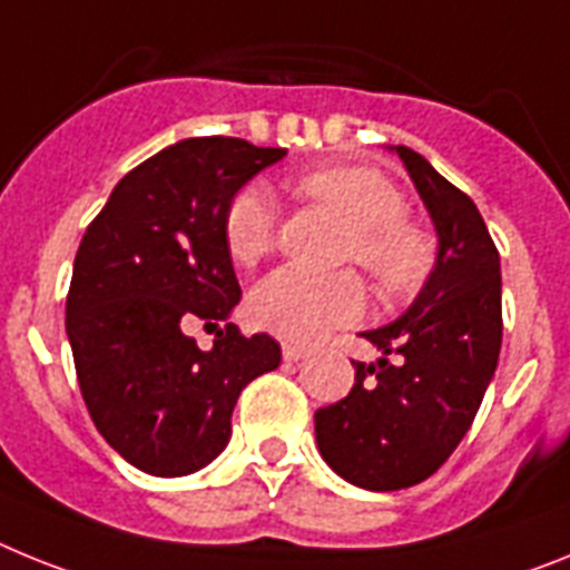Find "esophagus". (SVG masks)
<instances>
[{"instance_id":"obj_1","label":"esophagus","mask_w":570,"mask_h":570,"mask_svg":"<svg viewBox=\"0 0 570 570\" xmlns=\"http://www.w3.org/2000/svg\"><path fill=\"white\" fill-rule=\"evenodd\" d=\"M309 355V350L301 344H284V361H301Z\"/></svg>"}]
</instances>
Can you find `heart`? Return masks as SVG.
<instances>
[{
  "label": "heart",
  "mask_w": 570,
  "mask_h": 570,
  "mask_svg": "<svg viewBox=\"0 0 570 570\" xmlns=\"http://www.w3.org/2000/svg\"><path fill=\"white\" fill-rule=\"evenodd\" d=\"M298 191L324 203L353 229L346 257L379 281L381 289L399 292L422 278L430 264V244L404 220V197L393 183L367 168L333 166L309 171ZM278 212L272 191L249 183L224 212V240L232 261L252 266L272 249ZM252 318L289 341H318L335 326L364 313V286L355 275H313L298 266H281L252 289Z\"/></svg>",
  "instance_id": "heart-1"
}]
</instances>
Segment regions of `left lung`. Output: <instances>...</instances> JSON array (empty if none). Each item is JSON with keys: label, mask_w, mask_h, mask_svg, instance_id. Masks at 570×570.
<instances>
[{"label": "left lung", "mask_w": 570, "mask_h": 570, "mask_svg": "<svg viewBox=\"0 0 570 570\" xmlns=\"http://www.w3.org/2000/svg\"><path fill=\"white\" fill-rule=\"evenodd\" d=\"M390 151L433 220V269L399 318L361 333L381 358L353 361L350 395L315 413L324 462L379 493L413 488L448 462L476 419L502 346V269L476 203L413 148Z\"/></svg>", "instance_id": "obj_1"}]
</instances>
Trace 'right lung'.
Wrapping results in <instances>:
<instances>
[{"mask_svg":"<svg viewBox=\"0 0 570 570\" xmlns=\"http://www.w3.org/2000/svg\"><path fill=\"white\" fill-rule=\"evenodd\" d=\"M286 157L237 137H189L131 168L73 257L66 330L86 407L128 464L189 476L224 453L240 390L281 364L278 341L232 324L240 286L224 212ZM218 330L212 351L188 335Z\"/></svg>","mask_w":570,"mask_h":570,"instance_id":"right-lung-1","label":"right lung"}]
</instances>
